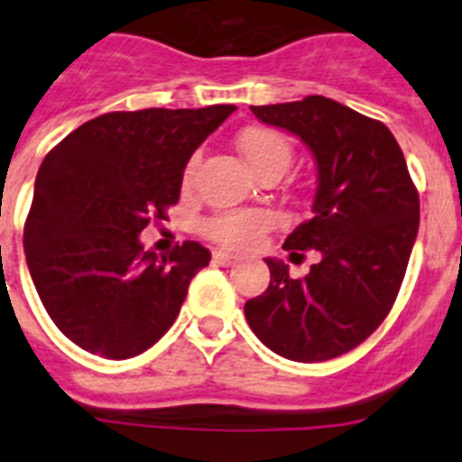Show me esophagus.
Segmentation results:
<instances>
[{"instance_id": "esophagus-1", "label": "esophagus", "mask_w": 462, "mask_h": 462, "mask_svg": "<svg viewBox=\"0 0 462 462\" xmlns=\"http://www.w3.org/2000/svg\"><path fill=\"white\" fill-rule=\"evenodd\" d=\"M213 263L216 265H235L237 263V256H232V254H227V251H213Z\"/></svg>"}]
</instances>
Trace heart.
I'll list each match as a JSON object with an SVG mask.
<instances>
[{"instance_id":"heart-1","label":"heart","mask_w":462,"mask_h":462,"mask_svg":"<svg viewBox=\"0 0 462 462\" xmlns=\"http://www.w3.org/2000/svg\"><path fill=\"white\" fill-rule=\"evenodd\" d=\"M239 152L246 159L254 172L261 175L265 171L284 172L291 163V144L282 133L270 130V127H249L239 134ZM197 159H192L185 168V185L192 182ZM273 218L265 211H230L218 213L204 223V235L213 242L223 244L227 249H249L258 239L263 237V232L270 230Z\"/></svg>"}]
</instances>
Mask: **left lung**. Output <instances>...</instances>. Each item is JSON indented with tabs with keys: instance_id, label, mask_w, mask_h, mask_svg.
<instances>
[{
	"instance_id": "1",
	"label": "left lung",
	"mask_w": 462,
	"mask_h": 462,
	"mask_svg": "<svg viewBox=\"0 0 462 462\" xmlns=\"http://www.w3.org/2000/svg\"><path fill=\"white\" fill-rule=\"evenodd\" d=\"M265 125L309 146L318 168L313 216L284 249H316L301 280L265 258L268 290L244 303L254 335L296 363L329 361L380 328L406 275L420 225V199L389 127L328 97L251 106Z\"/></svg>"
}]
</instances>
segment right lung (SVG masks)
Segmentation results:
<instances>
[{
    "instance_id": "add662e5",
    "label": "right lung",
    "mask_w": 462,
    "mask_h": 462,
    "mask_svg": "<svg viewBox=\"0 0 462 462\" xmlns=\"http://www.w3.org/2000/svg\"><path fill=\"white\" fill-rule=\"evenodd\" d=\"M232 111L216 104L104 114L44 156L23 230L25 261L49 318L73 344L123 361L175 322L211 254L185 242L159 258L140 232L178 204L187 161Z\"/></svg>"
}]
</instances>
